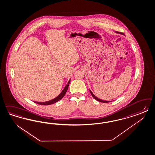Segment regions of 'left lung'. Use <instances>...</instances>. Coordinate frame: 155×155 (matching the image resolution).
<instances>
[{
    "instance_id": "1",
    "label": "left lung",
    "mask_w": 155,
    "mask_h": 155,
    "mask_svg": "<svg viewBox=\"0 0 155 155\" xmlns=\"http://www.w3.org/2000/svg\"><path fill=\"white\" fill-rule=\"evenodd\" d=\"M115 32L116 33H118V34H122V35H123V33H122V32H117V31H115ZM90 93H91V94L92 95V96H93V97L96 99V100H97V101H100V102H102V103H109L110 102V101H105V100H101L100 99H99L98 97H97L96 96H95V95H94V94L92 92V91L90 90Z\"/></svg>"
}]
</instances>
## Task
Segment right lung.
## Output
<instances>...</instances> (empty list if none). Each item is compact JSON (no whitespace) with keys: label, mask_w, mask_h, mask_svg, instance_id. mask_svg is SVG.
<instances>
[{"label":"right lung","mask_w":155,"mask_h":155,"mask_svg":"<svg viewBox=\"0 0 155 155\" xmlns=\"http://www.w3.org/2000/svg\"><path fill=\"white\" fill-rule=\"evenodd\" d=\"M70 81L71 79L68 81L67 84L65 85L64 88L63 90V91H61V92L60 93L59 95H58L57 97H56L54 99H52V100H49V101H45V102H38V101H34L36 103L38 104H40V105H51V104H54L55 103L58 102V101L61 100L67 91L68 90V86H69V84H70Z\"/></svg>","instance_id":"1"}]
</instances>
